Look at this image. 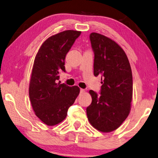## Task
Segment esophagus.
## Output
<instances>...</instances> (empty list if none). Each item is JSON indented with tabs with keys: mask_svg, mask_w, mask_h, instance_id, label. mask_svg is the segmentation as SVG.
<instances>
[{
	"mask_svg": "<svg viewBox=\"0 0 158 158\" xmlns=\"http://www.w3.org/2000/svg\"><path fill=\"white\" fill-rule=\"evenodd\" d=\"M84 92H85V91L84 89H80V94H84Z\"/></svg>",
	"mask_w": 158,
	"mask_h": 158,
	"instance_id": "1",
	"label": "esophagus"
}]
</instances>
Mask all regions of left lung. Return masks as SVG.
Instances as JSON below:
<instances>
[{"instance_id": "8db88e82", "label": "left lung", "mask_w": 158, "mask_h": 158, "mask_svg": "<svg viewBox=\"0 0 158 158\" xmlns=\"http://www.w3.org/2000/svg\"><path fill=\"white\" fill-rule=\"evenodd\" d=\"M94 51V74L101 77V95L90 90L91 104L86 108L93 127L104 133L121 126L131 110L133 79L129 61L124 50L113 40L93 32L90 34Z\"/></svg>"}]
</instances>
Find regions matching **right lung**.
Segmentation results:
<instances>
[{"label": "right lung", "instance_id": "add662e5", "mask_svg": "<svg viewBox=\"0 0 158 158\" xmlns=\"http://www.w3.org/2000/svg\"><path fill=\"white\" fill-rule=\"evenodd\" d=\"M80 34L81 31L66 30L52 35L42 44L35 57L29 98L35 114L48 126L63 121L79 94L77 86L57 83V80L60 72H65V56Z\"/></svg>", "mask_w": 158, "mask_h": 158}]
</instances>
